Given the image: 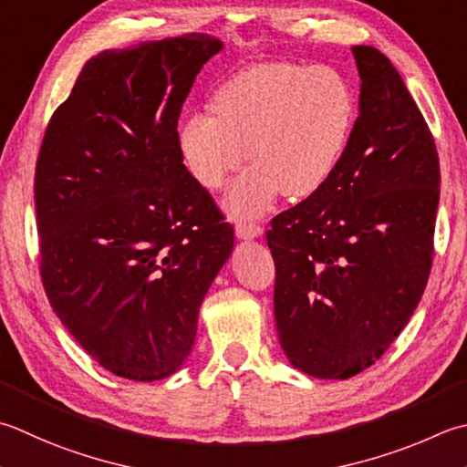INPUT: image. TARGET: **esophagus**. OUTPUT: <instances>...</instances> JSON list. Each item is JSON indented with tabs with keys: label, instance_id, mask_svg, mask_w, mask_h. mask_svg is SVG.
<instances>
[{
	"label": "esophagus",
	"instance_id": "1",
	"mask_svg": "<svg viewBox=\"0 0 467 467\" xmlns=\"http://www.w3.org/2000/svg\"><path fill=\"white\" fill-rule=\"evenodd\" d=\"M234 233H236V236H239V239H254V236H259L263 233V228L257 223L241 221V223H236Z\"/></svg>",
	"mask_w": 467,
	"mask_h": 467
}]
</instances>
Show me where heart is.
Wrapping results in <instances>:
<instances>
[{
  "label": "heart",
  "instance_id": "1",
  "mask_svg": "<svg viewBox=\"0 0 467 467\" xmlns=\"http://www.w3.org/2000/svg\"><path fill=\"white\" fill-rule=\"evenodd\" d=\"M180 127V150L192 176L221 190L253 161L226 196L228 213L257 216L279 190L306 198L322 188L348 145L356 97L340 70L327 64L263 62L236 72L213 100Z\"/></svg>",
  "mask_w": 467,
  "mask_h": 467
}]
</instances>
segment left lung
Segmentation results:
<instances>
[{
  "mask_svg": "<svg viewBox=\"0 0 467 467\" xmlns=\"http://www.w3.org/2000/svg\"><path fill=\"white\" fill-rule=\"evenodd\" d=\"M352 54L360 109L342 160L267 231L279 344L316 379L372 367L409 324L433 263L435 140L385 54L372 46Z\"/></svg>",
  "mask_w": 467,
  "mask_h": 467,
  "instance_id": "8db88e82",
  "label": "left lung"
}]
</instances>
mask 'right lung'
<instances>
[{"label": "right lung", "mask_w": 467, "mask_h": 467, "mask_svg": "<svg viewBox=\"0 0 467 467\" xmlns=\"http://www.w3.org/2000/svg\"><path fill=\"white\" fill-rule=\"evenodd\" d=\"M206 34L103 50L46 127L34 202L40 277L64 327L121 379H166L188 358L198 312L234 231L184 166L178 119Z\"/></svg>", "instance_id": "right-lung-1"}]
</instances>
